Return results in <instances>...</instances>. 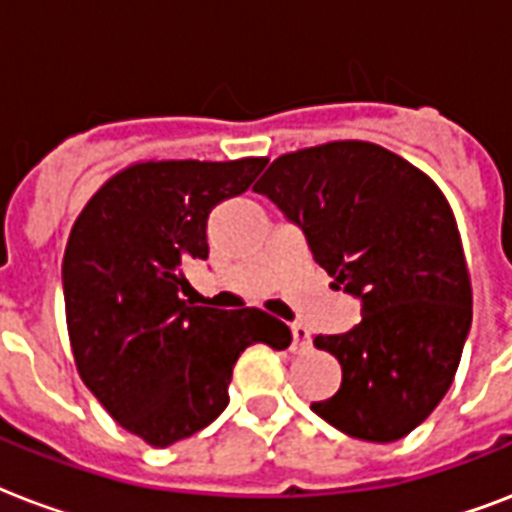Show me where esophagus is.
Here are the masks:
<instances>
[{
	"label": "esophagus",
	"instance_id": "34e87169",
	"mask_svg": "<svg viewBox=\"0 0 512 512\" xmlns=\"http://www.w3.org/2000/svg\"><path fill=\"white\" fill-rule=\"evenodd\" d=\"M311 350V332L303 324H292V353H305Z\"/></svg>",
	"mask_w": 512,
	"mask_h": 512
}]
</instances>
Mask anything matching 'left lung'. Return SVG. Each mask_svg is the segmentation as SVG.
Listing matches in <instances>:
<instances>
[{"label":"left lung","mask_w":512,"mask_h":512,"mask_svg":"<svg viewBox=\"0 0 512 512\" xmlns=\"http://www.w3.org/2000/svg\"><path fill=\"white\" fill-rule=\"evenodd\" d=\"M308 239L361 321L313 345L340 361L342 385L311 409L361 441L412 433L452 388L473 321V289L449 201L388 148L335 140L279 156L257 180Z\"/></svg>","instance_id":"left-lung-1"}]
</instances>
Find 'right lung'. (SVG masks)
I'll list each match as a JSON object with an SVG mask.
<instances>
[{
	"label": "right lung",
	"instance_id": "obj_1",
	"mask_svg": "<svg viewBox=\"0 0 512 512\" xmlns=\"http://www.w3.org/2000/svg\"><path fill=\"white\" fill-rule=\"evenodd\" d=\"M268 159L140 162L116 172L76 217L63 255L68 340L103 409L151 446L207 428L228 406L249 345L289 348L284 321L257 308L183 300V268L207 260V217Z\"/></svg>",
	"mask_w": 512,
	"mask_h": 512
}]
</instances>
